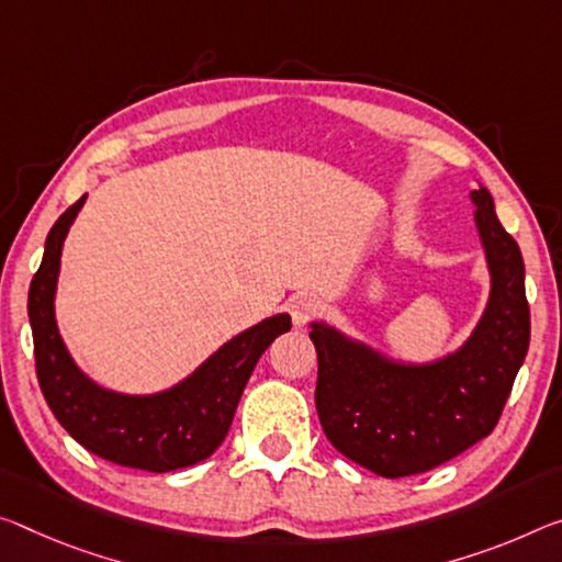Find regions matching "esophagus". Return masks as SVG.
Masks as SVG:
<instances>
[{
	"label": "esophagus",
	"mask_w": 562,
	"mask_h": 562,
	"mask_svg": "<svg viewBox=\"0 0 562 562\" xmlns=\"http://www.w3.org/2000/svg\"><path fill=\"white\" fill-rule=\"evenodd\" d=\"M319 310H323V305L315 297H307V295H300V297H292L288 302V313L292 317V323H295L297 327L307 325L310 319H315L319 315Z\"/></svg>",
	"instance_id": "obj_1"
}]
</instances>
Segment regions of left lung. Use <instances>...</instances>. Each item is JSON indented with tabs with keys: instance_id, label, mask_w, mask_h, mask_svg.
I'll list each match as a JSON object with an SVG mask.
<instances>
[{
	"instance_id": "8db88e82",
	"label": "left lung",
	"mask_w": 562,
	"mask_h": 562,
	"mask_svg": "<svg viewBox=\"0 0 562 562\" xmlns=\"http://www.w3.org/2000/svg\"><path fill=\"white\" fill-rule=\"evenodd\" d=\"M470 198L493 288L483 319L456 355L405 364L327 325L313 323L310 333L317 350L315 405L327 440L382 477L427 473L487 438L528 355L520 247L497 220L485 187Z\"/></svg>"
}]
</instances>
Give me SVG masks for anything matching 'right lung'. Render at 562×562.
Here are the masks:
<instances>
[{"instance_id":"obj_1","label":"right lung","mask_w":562,"mask_h":562,"mask_svg":"<svg viewBox=\"0 0 562 562\" xmlns=\"http://www.w3.org/2000/svg\"><path fill=\"white\" fill-rule=\"evenodd\" d=\"M85 200L87 194L49 229L42 265L30 284L26 313L42 395L59 425L94 456L149 473L194 465L225 440L257 360L274 337L292 327L290 315L267 317L239 333L165 393L139 397L94 385L69 358L55 323L61 243Z\"/></svg>"}]
</instances>
